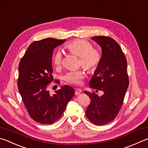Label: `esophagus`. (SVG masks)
Wrapping results in <instances>:
<instances>
[{
	"label": "esophagus",
	"mask_w": 148,
	"mask_h": 148,
	"mask_svg": "<svg viewBox=\"0 0 148 148\" xmlns=\"http://www.w3.org/2000/svg\"><path fill=\"white\" fill-rule=\"evenodd\" d=\"M82 92V89L81 88H76V90H75V95H79Z\"/></svg>",
	"instance_id": "1"
}]
</instances>
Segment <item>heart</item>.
Listing matches in <instances>:
<instances>
[{
  "label": "heart",
  "mask_w": 148,
  "mask_h": 148,
  "mask_svg": "<svg viewBox=\"0 0 148 148\" xmlns=\"http://www.w3.org/2000/svg\"><path fill=\"white\" fill-rule=\"evenodd\" d=\"M70 52L79 57V65L89 72L97 69L101 61V54L98 48L92 47L90 42L83 39H75L66 45ZM63 63V54L60 51L56 52L53 57V63L60 67ZM85 77L84 70H72L65 74L64 81L71 84L80 85Z\"/></svg>",
  "instance_id": "obj_1"
}]
</instances>
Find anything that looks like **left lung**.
Instances as JSON below:
<instances>
[{
  "mask_svg": "<svg viewBox=\"0 0 148 148\" xmlns=\"http://www.w3.org/2000/svg\"><path fill=\"white\" fill-rule=\"evenodd\" d=\"M92 39L101 47L102 56L89 86L103 91V95L98 96L95 92L84 91L91 100L85 114L94 124L102 125L112 122L122 107L129 86L127 60L120 45L111 37L95 36Z\"/></svg>",
  "mask_w": 148,
  "mask_h": 148,
  "instance_id": "obj_1",
  "label": "left lung"
}]
</instances>
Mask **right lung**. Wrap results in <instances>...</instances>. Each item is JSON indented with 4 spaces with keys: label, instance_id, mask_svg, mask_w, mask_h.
Segmentation results:
<instances>
[{
    "label": "right lung",
    "instance_id": "add662e5",
    "mask_svg": "<svg viewBox=\"0 0 148 148\" xmlns=\"http://www.w3.org/2000/svg\"><path fill=\"white\" fill-rule=\"evenodd\" d=\"M65 41L47 38L34 41L18 65L17 85L23 103L29 116L42 124L58 121L75 92L69 85L61 87L53 95L47 89L52 80L53 51Z\"/></svg>",
    "mask_w": 148,
    "mask_h": 148
}]
</instances>
